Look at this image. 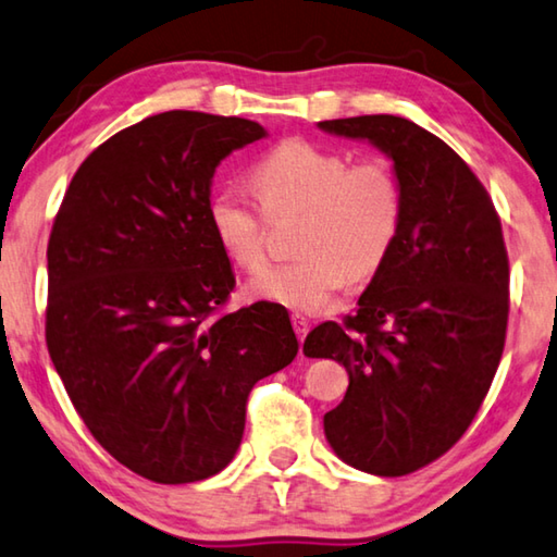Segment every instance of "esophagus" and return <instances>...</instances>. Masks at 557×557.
<instances>
[{"instance_id":"obj_1","label":"esophagus","mask_w":557,"mask_h":557,"mask_svg":"<svg viewBox=\"0 0 557 557\" xmlns=\"http://www.w3.org/2000/svg\"><path fill=\"white\" fill-rule=\"evenodd\" d=\"M292 326H295V333H297L299 341L307 338V333H309L307 317H301V313H292Z\"/></svg>"}]
</instances>
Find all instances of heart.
Instances as JSON below:
<instances>
[{"mask_svg": "<svg viewBox=\"0 0 557 557\" xmlns=\"http://www.w3.org/2000/svg\"><path fill=\"white\" fill-rule=\"evenodd\" d=\"M260 205L226 187L209 201V226L234 265L258 272L268 260L265 215L299 214V258L250 280V297L297 311H321L348 277L375 272L397 240L404 195L382 158L350 163L341 150L307 138H287L252 168Z\"/></svg>", "mask_w": 557, "mask_h": 557, "instance_id": "heart-1", "label": "heart"}]
</instances>
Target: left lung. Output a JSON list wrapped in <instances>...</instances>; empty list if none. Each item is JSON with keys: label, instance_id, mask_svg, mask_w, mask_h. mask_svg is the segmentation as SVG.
<instances>
[{"label": "left lung", "instance_id": "8db88e82", "mask_svg": "<svg viewBox=\"0 0 557 557\" xmlns=\"http://www.w3.org/2000/svg\"><path fill=\"white\" fill-rule=\"evenodd\" d=\"M394 160L404 211L387 260L343 323L326 321L305 356L348 370L323 417L343 462L401 478L438 460L478 417L499 368L509 319L502 221L478 175L431 131L370 114L319 121Z\"/></svg>", "mask_w": 557, "mask_h": 557}]
</instances>
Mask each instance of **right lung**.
Returning a JSON list of instances; mask_svg holds the SVG:
<instances>
[{"label":"right lung","mask_w":557,"mask_h":557,"mask_svg":"<svg viewBox=\"0 0 557 557\" xmlns=\"http://www.w3.org/2000/svg\"><path fill=\"white\" fill-rule=\"evenodd\" d=\"M262 136L205 111L138 121L85 158L50 231V360L99 446L150 482L224 470L250 389L299 350L285 307L226 311L236 275L209 226L216 165Z\"/></svg>","instance_id":"1"}]
</instances>
